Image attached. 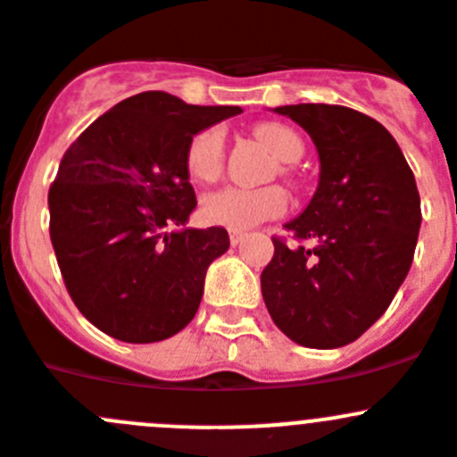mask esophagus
<instances>
[{"label": "esophagus", "instance_id": "34e87169", "mask_svg": "<svg viewBox=\"0 0 457 457\" xmlns=\"http://www.w3.org/2000/svg\"><path fill=\"white\" fill-rule=\"evenodd\" d=\"M228 237H231V245L237 246V245H242V240H245V233H242V231H231V233H228Z\"/></svg>", "mask_w": 457, "mask_h": 457}]
</instances>
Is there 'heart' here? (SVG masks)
Returning a JSON list of instances; mask_svg holds the SVG:
<instances>
[{
	"label": "heart",
	"mask_w": 457,
	"mask_h": 457,
	"mask_svg": "<svg viewBox=\"0 0 457 457\" xmlns=\"http://www.w3.org/2000/svg\"><path fill=\"white\" fill-rule=\"evenodd\" d=\"M256 136L270 146L280 162H295L303 154V142L286 124L265 122L256 127ZM224 165V133L212 127L196 133L187 146V171L195 181H215ZM287 199L280 187H221L201 201V215L208 224L231 231H249L265 220L283 215Z\"/></svg>",
	"instance_id": "b5f03b06"
}]
</instances>
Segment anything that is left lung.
Masks as SVG:
<instances>
[{"label":"left lung","mask_w":457,"mask_h":457,"mask_svg":"<svg viewBox=\"0 0 457 457\" xmlns=\"http://www.w3.org/2000/svg\"><path fill=\"white\" fill-rule=\"evenodd\" d=\"M315 142L320 183L286 228L312 249L274 237L261 287L292 342L337 349L358 340L395 299L420 237L421 201L392 133L365 112L328 104L274 108Z\"/></svg>","instance_id":"obj_1"}]
</instances>
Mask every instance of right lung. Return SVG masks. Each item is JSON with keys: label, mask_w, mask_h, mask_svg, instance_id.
Here are the masks:
<instances>
[{"label": "right lung", "mask_w": 457, "mask_h": 457, "mask_svg": "<svg viewBox=\"0 0 457 457\" xmlns=\"http://www.w3.org/2000/svg\"><path fill=\"white\" fill-rule=\"evenodd\" d=\"M237 112L140 92L97 117L62 156L49 187L58 267L81 315L115 340H167L196 315L208 267L231 242L221 226L186 228L196 208L187 146Z\"/></svg>", "instance_id": "right-lung-1"}]
</instances>
